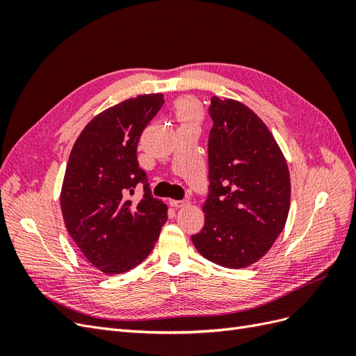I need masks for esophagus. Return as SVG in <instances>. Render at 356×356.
<instances>
[{
    "instance_id": "esophagus-1",
    "label": "esophagus",
    "mask_w": 356,
    "mask_h": 356,
    "mask_svg": "<svg viewBox=\"0 0 356 356\" xmlns=\"http://www.w3.org/2000/svg\"><path fill=\"white\" fill-rule=\"evenodd\" d=\"M188 203V200H169V204L172 208H184Z\"/></svg>"
}]
</instances>
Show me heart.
I'll list each match as a JSON object with an SVG mask.
<instances>
[{
    "label": "heart",
    "instance_id": "obj_1",
    "mask_svg": "<svg viewBox=\"0 0 356 356\" xmlns=\"http://www.w3.org/2000/svg\"><path fill=\"white\" fill-rule=\"evenodd\" d=\"M175 117L181 124H197L202 118V110L196 101L182 98L175 104Z\"/></svg>",
    "mask_w": 356,
    "mask_h": 356
}]
</instances>
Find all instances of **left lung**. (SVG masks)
<instances>
[{
    "mask_svg": "<svg viewBox=\"0 0 356 356\" xmlns=\"http://www.w3.org/2000/svg\"><path fill=\"white\" fill-rule=\"evenodd\" d=\"M209 196L204 225L191 236L199 254L243 268L268 252L291 203L286 159L266 123L245 104L213 96L209 106Z\"/></svg>",
    "mask_w": 356,
    "mask_h": 356,
    "instance_id": "8db88e82",
    "label": "left lung"
}]
</instances>
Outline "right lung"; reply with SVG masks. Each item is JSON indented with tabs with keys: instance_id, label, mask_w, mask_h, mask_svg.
<instances>
[{
	"instance_id": "right-lung-1",
	"label": "right lung",
	"mask_w": 356,
	"mask_h": 356,
	"mask_svg": "<svg viewBox=\"0 0 356 356\" xmlns=\"http://www.w3.org/2000/svg\"><path fill=\"white\" fill-rule=\"evenodd\" d=\"M163 102V93H149L110 106L86 124L71 149L60 190L63 222L105 275L141 264L168 220V207L152 197L136 157L139 138ZM138 181L146 195L135 204L127 195Z\"/></svg>"
}]
</instances>
